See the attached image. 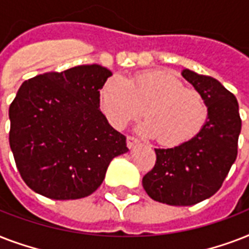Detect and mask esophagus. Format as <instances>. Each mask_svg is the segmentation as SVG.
I'll list each match as a JSON object with an SVG mask.
<instances>
[{
	"label": "esophagus",
	"mask_w": 249,
	"mask_h": 249,
	"mask_svg": "<svg viewBox=\"0 0 249 249\" xmlns=\"http://www.w3.org/2000/svg\"><path fill=\"white\" fill-rule=\"evenodd\" d=\"M126 144H128L129 148H133L134 146H137V144H140V140H137L134 137L129 136L128 138H126Z\"/></svg>",
	"instance_id": "34e87169"
}]
</instances>
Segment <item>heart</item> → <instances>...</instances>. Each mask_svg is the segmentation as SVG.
<instances>
[{
    "mask_svg": "<svg viewBox=\"0 0 249 249\" xmlns=\"http://www.w3.org/2000/svg\"><path fill=\"white\" fill-rule=\"evenodd\" d=\"M99 105L117 129L148 117L141 125V133L156 137L168 147L179 146L197 136L208 119V105L197 90L165 71H146L132 79L109 77L99 90Z\"/></svg>",
    "mask_w": 249,
    "mask_h": 249,
    "instance_id": "1",
    "label": "heart"
}]
</instances>
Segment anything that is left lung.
<instances>
[{
    "instance_id": "obj_1",
    "label": "left lung",
    "mask_w": 249,
    "mask_h": 249,
    "mask_svg": "<svg viewBox=\"0 0 249 249\" xmlns=\"http://www.w3.org/2000/svg\"><path fill=\"white\" fill-rule=\"evenodd\" d=\"M204 97L208 119L197 136L173 148H155L156 163L142 185L148 196L169 205H194L220 190L238 155L242 120L235 95L211 76L183 70Z\"/></svg>"
}]
</instances>
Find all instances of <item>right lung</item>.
Here are the masks:
<instances>
[{"mask_svg": "<svg viewBox=\"0 0 249 249\" xmlns=\"http://www.w3.org/2000/svg\"><path fill=\"white\" fill-rule=\"evenodd\" d=\"M112 75L99 64L46 72L21 84L9 108V142L23 181L55 200L89 196L126 138L99 109Z\"/></svg>", "mask_w": 249, "mask_h": 249, "instance_id": "right-lung-1", "label": "right lung"}]
</instances>
